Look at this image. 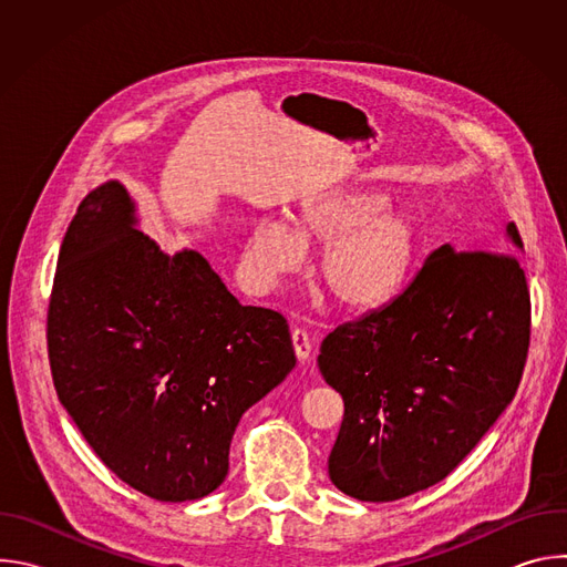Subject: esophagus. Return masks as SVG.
<instances>
[{"instance_id":"1","label":"esophagus","mask_w":567,"mask_h":567,"mask_svg":"<svg viewBox=\"0 0 567 567\" xmlns=\"http://www.w3.org/2000/svg\"><path fill=\"white\" fill-rule=\"evenodd\" d=\"M291 341H293V350H296V357L307 363L311 359V352H313V341L309 337V332L305 328H293L291 330Z\"/></svg>"}]
</instances>
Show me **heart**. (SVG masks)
Listing matches in <instances>:
<instances>
[{"instance_id":"1","label":"heart","mask_w":567,"mask_h":567,"mask_svg":"<svg viewBox=\"0 0 567 567\" xmlns=\"http://www.w3.org/2000/svg\"><path fill=\"white\" fill-rule=\"evenodd\" d=\"M374 188L343 186L305 199L289 221L260 219L247 241L258 287L271 289L300 269L307 247H326L316 278L343 307H377L406 278L417 254L413 215L385 206Z\"/></svg>"}]
</instances>
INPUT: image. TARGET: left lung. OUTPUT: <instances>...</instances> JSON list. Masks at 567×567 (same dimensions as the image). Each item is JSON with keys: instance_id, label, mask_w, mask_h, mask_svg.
I'll return each instance as SVG.
<instances>
[{"instance_id": "left-lung-1", "label": "left lung", "mask_w": 567, "mask_h": 567, "mask_svg": "<svg viewBox=\"0 0 567 567\" xmlns=\"http://www.w3.org/2000/svg\"><path fill=\"white\" fill-rule=\"evenodd\" d=\"M505 233L523 249L514 221ZM487 249H435L394 300L320 343V374L346 403L328 460L343 494L390 503L433 487L512 403L532 302L520 260Z\"/></svg>"}]
</instances>
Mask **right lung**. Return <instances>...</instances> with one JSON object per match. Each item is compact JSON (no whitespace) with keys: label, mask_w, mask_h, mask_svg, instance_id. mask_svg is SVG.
Here are the masks:
<instances>
[{"label":"right lung","mask_w":567,"mask_h":567,"mask_svg":"<svg viewBox=\"0 0 567 567\" xmlns=\"http://www.w3.org/2000/svg\"><path fill=\"white\" fill-rule=\"evenodd\" d=\"M134 224L118 182L78 206L47 313L53 385L132 489L197 501L224 482L239 417L296 354L282 313L239 305L204 256H166Z\"/></svg>","instance_id":"right-lung-1"}]
</instances>
